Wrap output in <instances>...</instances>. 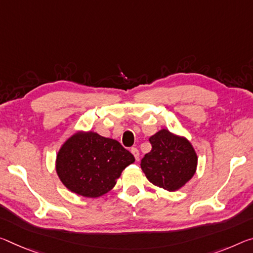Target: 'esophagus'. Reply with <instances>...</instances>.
Here are the masks:
<instances>
[{
    "label": "esophagus",
    "mask_w": 253,
    "mask_h": 253,
    "mask_svg": "<svg viewBox=\"0 0 253 253\" xmlns=\"http://www.w3.org/2000/svg\"><path fill=\"white\" fill-rule=\"evenodd\" d=\"M130 152H131V154H133V155L135 156V159L138 160V158H139V151L137 150V148H136V147H131V148H130Z\"/></svg>",
    "instance_id": "obj_1"
}]
</instances>
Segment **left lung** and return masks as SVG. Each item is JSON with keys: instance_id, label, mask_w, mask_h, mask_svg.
I'll return each instance as SVG.
<instances>
[{"instance_id": "left-lung-1", "label": "left lung", "mask_w": 253, "mask_h": 253, "mask_svg": "<svg viewBox=\"0 0 253 253\" xmlns=\"http://www.w3.org/2000/svg\"><path fill=\"white\" fill-rule=\"evenodd\" d=\"M152 150L144 155L141 168L150 181L174 191L191 179L197 167V155L186 138L162 129L150 137Z\"/></svg>"}]
</instances>
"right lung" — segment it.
<instances>
[{"instance_id": "right-lung-1", "label": "right lung", "mask_w": 253, "mask_h": 253, "mask_svg": "<svg viewBox=\"0 0 253 253\" xmlns=\"http://www.w3.org/2000/svg\"><path fill=\"white\" fill-rule=\"evenodd\" d=\"M134 155L112 138L79 133L62 146L56 160L59 179L75 194L95 198L111 190Z\"/></svg>"}]
</instances>
